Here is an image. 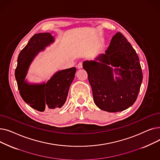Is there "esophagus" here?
<instances>
[{"mask_svg":"<svg viewBox=\"0 0 160 160\" xmlns=\"http://www.w3.org/2000/svg\"><path fill=\"white\" fill-rule=\"evenodd\" d=\"M82 66H83L82 62H80V63L78 64V65H77L78 69H81V68H82Z\"/></svg>","mask_w":160,"mask_h":160,"instance_id":"1","label":"esophagus"}]
</instances>
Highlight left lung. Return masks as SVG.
Masks as SVG:
<instances>
[{
    "instance_id": "left-lung-1",
    "label": "left lung",
    "mask_w": 160,
    "mask_h": 160,
    "mask_svg": "<svg viewBox=\"0 0 160 160\" xmlns=\"http://www.w3.org/2000/svg\"><path fill=\"white\" fill-rule=\"evenodd\" d=\"M97 61H85L83 67L88 75L95 104L100 110L117 112L126 110L136 102L142 80L139 57L121 32L112 38L105 54ZM122 77L113 78V70ZM120 68L119 69L118 67ZM119 72L118 73V72Z\"/></svg>"
}]
</instances>
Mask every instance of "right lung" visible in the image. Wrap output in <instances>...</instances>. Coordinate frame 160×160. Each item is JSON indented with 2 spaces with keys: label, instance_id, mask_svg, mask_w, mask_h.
<instances>
[{
  "label": "right lung",
  "instance_id": "obj_1",
  "mask_svg": "<svg viewBox=\"0 0 160 160\" xmlns=\"http://www.w3.org/2000/svg\"><path fill=\"white\" fill-rule=\"evenodd\" d=\"M54 41V37L50 33H39L33 35L21 51L15 71L22 98L32 108L41 112H50L63 106L77 71L75 67L59 71L47 83L40 84L28 83L25 80L33 59L41 50H43Z\"/></svg>",
  "mask_w": 160,
  "mask_h": 160
}]
</instances>
